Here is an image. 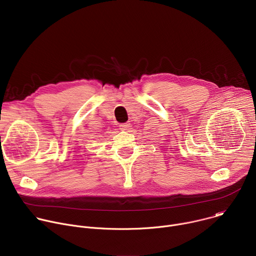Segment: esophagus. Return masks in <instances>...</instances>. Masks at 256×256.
Here are the masks:
<instances>
[{
  "mask_svg": "<svg viewBox=\"0 0 256 256\" xmlns=\"http://www.w3.org/2000/svg\"><path fill=\"white\" fill-rule=\"evenodd\" d=\"M120 130H130V124H128V122L120 124Z\"/></svg>",
  "mask_w": 256,
  "mask_h": 256,
  "instance_id": "34e87169",
  "label": "esophagus"
}]
</instances>
